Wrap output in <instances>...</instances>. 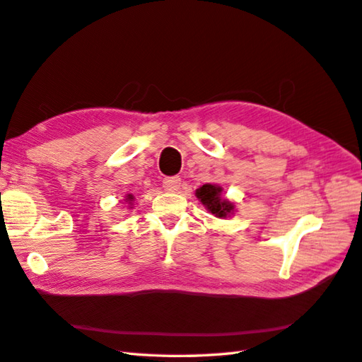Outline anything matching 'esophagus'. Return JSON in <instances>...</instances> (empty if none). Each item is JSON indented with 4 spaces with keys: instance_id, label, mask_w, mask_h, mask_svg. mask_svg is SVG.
<instances>
[{
    "instance_id": "obj_1",
    "label": "esophagus",
    "mask_w": 362,
    "mask_h": 362,
    "mask_svg": "<svg viewBox=\"0 0 362 362\" xmlns=\"http://www.w3.org/2000/svg\"><path fill=\"white\" fill-rule=\"evenodd\" d=\"M180 182L182 180H180V177H177V175H174V177H166L163 180V188L170 192H175L180 188Z\"/></svg>"
}]
</instances>
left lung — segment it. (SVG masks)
I'll use <instances>...</instances> for the list:
<instances>
[{"label": "left lung", "instance_id": "left-lung-1", "mask_svg": "<svg viewBox=\"0 0 362 362\" xmlns=\"http://www.w3.org/2000/svg\"><path fill=\"white\" fill-rule=\"evenodd\" d=\"M222 188L217 187V185L205 183L202 185L200 188L196 189L197 199L204 204V206L208 209L209 213L214 214L219 219H225L234 211V204L230 200L223 199L222 196Z\"/></svg>", "mask_w": 362, "mask_h": 362}]
</instances>
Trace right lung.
I'll list each match as a JSON object with an SVG mask.
<instances>
[{"mask_svg": "<svg viewBox=\"0 0 362 362\" xmlns=\"http://www.w3.org/2000/svg\"><path fill=\"white\" fill-rule=\"evenodd\" d=\"M126 202H129V204H132V200H134V196L132 194H128V196H126V199H124Z\"/></svg>", "mask_w": 362, "mask_h": 362, "instance_id": "obj_1", "label": "right lung"}]
</instances>
